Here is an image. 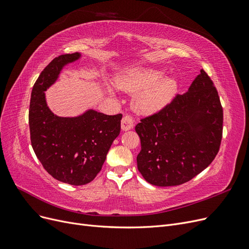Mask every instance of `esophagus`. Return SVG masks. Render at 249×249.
<instances>
[{
	"label": "esophagus",
	"mask_w": 249,
	"mask_h": 249,
	"mask_svg": "<svg viewBox=\"0 0 249 249\" xmlns=\"http://www.w3.org/2000/svg\"><path fill=\"white\" fill-rule=\"evenodd\" d=\"M134 126V119L131 115H125L122 119V129L124 131L131 130Z\"/></svg>",
	"instance_id": "34e87169"
}]
</instances>
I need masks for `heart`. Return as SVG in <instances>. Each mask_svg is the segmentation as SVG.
Here are the masks:
<instances>
[{
  "mask_svg": "<svg viewBox=\"0 0 249 249\" xmlns=\"http://www.w3.org/2000/svg\"><path fill=\"white\" fill-rule=\"evenodd\" d=\"M165 76L162 70L135 67L120 74L117 85L127 92L142 90L135 99V108L141 113H153L167 105L178 91V82Z\"/></svg>",
  "mask_w": 249,
  "mask_h": 249,
  "instance_id": "heart-1",
  "label": "heart"
}]
</instances>
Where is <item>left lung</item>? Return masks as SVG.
Listing matches in <instances>:
<instances>
[{
	"mask_svg": "<svg viewBox=\"0 0 249 249\" xmlns=\"http://www.w3.org/2000/svg\"><path fill=\"white\" fill-rule=\"evenodd\" d=\"M223 110L213 81L201 70L188 92L178 94L135 130L141 150L137 167L149 184L182 185L215 159L222 139Z\"/></svg>",
	"mask_w": 249,
	"mask_h": 249,
	"instance_id": "1",
	"label": "left lung"
}]
</instances>
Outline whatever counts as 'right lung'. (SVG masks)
Wrapping results in <instances>:
<instances>
[{
  "label": "right lung",
  "mask_w": 249,
  "mask_h": 249,
  "mask_svg": "<svg viewBox=\"0 0 249 249\" xmlns=\"http://www.w3.org/2000/svg\"><path fill=\"white\" fill-rule=\"evenodd\" d=\"M80 57V53H72L52 60L35 82L29 109L36 157L53 178L73 186L90 183L101 171L123 118L122 114L106 115L92 109L77 117H59L50 110L44 91L66 64Z\"/></svg>",
  "instance_id": "1"
}]
</instances>
